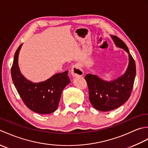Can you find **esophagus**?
<instances>
[{
	"mask_svg": "<svg viewBox=\"0 0 148 148\" xmlns=\"http://www.w3.org/2000/svg\"><path fill=\"white\" fill-rule=\"evenodd\" d=\"M71 74L73 77H80L83 75V71L81 66L76 64L74 65L71 69Z\"/></svg>",
	"mask_w": 148,
	"mask_h": 148,
	"instance_id": "34e87169",
	"label": "esophagus"
}]
</instances>
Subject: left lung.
<instances>
[{
  "instance_id": "8db88e82",
  "label": "left lung",
  "mask_w": 148,
  "mask_h": 148,
  "mask_svg": "<svg viewBox=\"0 0 148 148\" xmlns=\"http://www.w3.org/2000/svg\"><path fill=\"white\" fill-rule=\"evenodd\" d=\"M115 45L128 54V65L125 73L112 81L102 79L97 75L84 77L89 90V100L94 108L109 111L119 108L129 99L136 75V63L125 43L118 37L111 36Z\"/></svg>"
}]
</instances>
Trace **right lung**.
Segmentation results:
<instances>
[{
	"label": "right lung",
	"mask_w": 148,
	"mask_h": 148,
	"mask_svg": "<svg viewBox=\"0 0 148 148\" xmlns=\"http://www.w3.org/2000/svg\"><path fill=\"white\" fill-rule=\"evenodd\" d=\"M22 44L18 47L11 67V77L14 86L25 104L31 111L39 114H50L58 108L64 88L68 85V71L55 74L47 80L33 83L21 73L18 65V55Z\"/></svg>",
	"instance_id": "add662e5"
}]
</instances>
